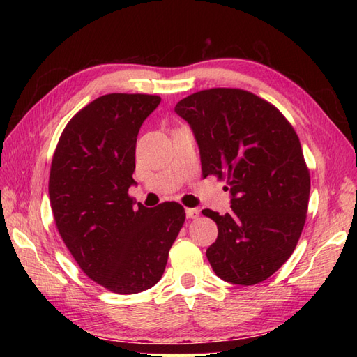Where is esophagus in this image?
<instances>
[{
  "mask_svg": "<svg viewBox=\"0 0 357 357\" xmlns=\"http://www.w3.org/2000/svg\"><path fill=\"white\" fill-rule=\"evenodd\" d=\"M185 215H187V219H196L199 216V210L198 208H185Z\"/></svg>",
  "mask_w": 357,
  "mask_h": 357,
  "instance_id": "34e87169",
  "label": "esophagus"
}]
</instances>
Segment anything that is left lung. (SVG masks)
<instances>
[{
	"instance_id": "obj_1",
	"label": "left lung",
	"mask_w": 357,
	"mask_h": 357,
	"mask_svg": "<svg viewBox=\"0 0 357 357\" xmlns=\"http://www.w3.org/2000/svg\"><path fill=\"white\" fill-rule=\"evenodd\" d=\"M174 112L198 142L202 174L227 178L231 211L202 210L218 225L207 259L230 284L255 285L291 256L305 224L310 173L298 135L275 105L241 89L201 90Z\"/></svg>"
}]
</instances>
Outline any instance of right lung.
Here are the masks:
<instances>
[{"mask_svg":"<svg viewBox=\"0 0 357 357\" xmlns=\"http://www.w3.org/2000/svg\"><path fill=\"white\" fill-rule=\"evenodd\" d=\"M161 98L110 93L66 126L52 159L50 207L66 247L86 275L118 294L153 287L185 221L178 202L144 207L135 185L136 138Z\"/></svg>","mask_w":357,"mask_h":357,"instance_id":"1","label":"right lung"}]
</instances>
